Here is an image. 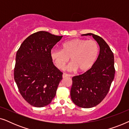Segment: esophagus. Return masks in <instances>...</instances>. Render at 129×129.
Listing matches in <instances>:
<instances>
[{
  "label": "esophagus",
  "mask_w": 129,
  "mask_h": 129,
  "mask_svg": "<svg viewBox=\"0 0 129 129\" xmlns=\"http://www.w3.org/2000/svg\"><path fill=\"white\" fill-rule=\"evenodd\" d=\"M70 75H69V74H67V73H63V78H65V77H70Z\"/></svg>",
  "instance_id": "esophagus-1"
}]
</instances>
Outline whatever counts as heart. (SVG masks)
<instances>
[{
  "label": "heart",
  "instance_id": "1",
  "mask_svg": "<svg viewBox=\"0 0 129 129\" xmlns=\"http://www.w3.org/2000/svg\"><path fill=\"white\" fill-rule=\"evenodd\" d=\"M99 46L94 40L77 38L65 42L61 50L53 49L50 52L52 60L60 69H63L69 57L72 61L67 67L69 71L85 72L90 69L96 60Z\"/></svg>",
  "mask_w": 129,
  "mask_h": 129
}]
</instances>
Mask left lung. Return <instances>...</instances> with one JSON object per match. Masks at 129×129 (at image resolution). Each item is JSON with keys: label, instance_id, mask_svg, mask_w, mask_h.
I'll list each match as a JSON object with an SVG mask.
<instances>
[{"label": "left lung", "instance_id": "obj_1", "mask_svg": "<svg viewBox=\"0 0 129 129\" xmlns=\"http://www.w3.org/2000/svg\"><path fill=\"white\" fill-rule=\"evenodd\" d=\"M92 36L100 46L98 59L91 69L72 78L70 96L73 103L82 108H91L99 105L106 96L115 74L113 53L101 37Z\"/></svg>", "mask_w": 129, "mask_h": 129}]
</instances>
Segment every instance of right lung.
Masks as SVG:
<instances>
[{"label": "right lung", "instance_id": "add662e5", "mask_svg": "<svg viewBox=\"0 0 129 129\" xmlns=\"http://www.w3.org/2000/svg\"><path fill=\"white\" fill-rule=\"evenodd\" d=\"M62 37L38 31L26 38L17 50L14 79L20 94L33 106H46L55 96L63 73L54 65L50 52Z\"/></svg>", "mask_w": 129, "mask_h": 129}]
</instances>
